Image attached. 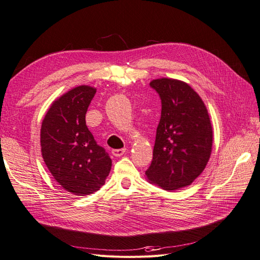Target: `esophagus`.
Instances as JSON below:
<instances>
[{"mask_svg":"<svg viewBox=\"0 0 260 260\" xmlns=\"http://www.w3.org/2000/svg\"><path fill=\"white\" fill-rule=\"evenodd\" d=\"M125 149H119V150H112V154L115 156V157H120L122 156L124 153H125Z\"/></svg>","mask_w":260,"mask_h":260,"instance_id":"1","label":"esophagus"}]
</instances>
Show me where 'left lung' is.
<instances>
[{
  "label": "left lung",
  "mask_w": 260,
  "mask_h": 260,
  "mask_svg": "<svg viewBox=\"0 0 260 260\" xmlns=\"http://www.w3.org/2000/svg\"><path fill=\"white\" fill-rule=\"evenodd\" d=\"M161 101L148 181L165 190L190 185L206 168L213 129L204 101L184 81L158 78L150 82Z\"/></svg>",
  "instance_id": "obj_1"
}]
</instances>
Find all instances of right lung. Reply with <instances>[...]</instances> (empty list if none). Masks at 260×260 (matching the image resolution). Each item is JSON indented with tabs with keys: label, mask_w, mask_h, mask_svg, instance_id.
Wrapping results in <instances>:
<instances>
[{
	"label": "right lung",
	"mask_w": 260,
	"mask_h": 260,
	"mask_svg": "<svg viewBox=\"0 0 260 260\" xmlns=\"http://www.w3.org/2000/svg\"><path fill=\"white\" fill-rule=\"evenodd\" d=\"M96 89L79 85L56 99L42 123L41 147L47 168L65 190L77 196L95 193L111 169V158L96 143L85 113Z\"/></svg>",
	"instance_id": "right-lung-1"
}]
</instances>
